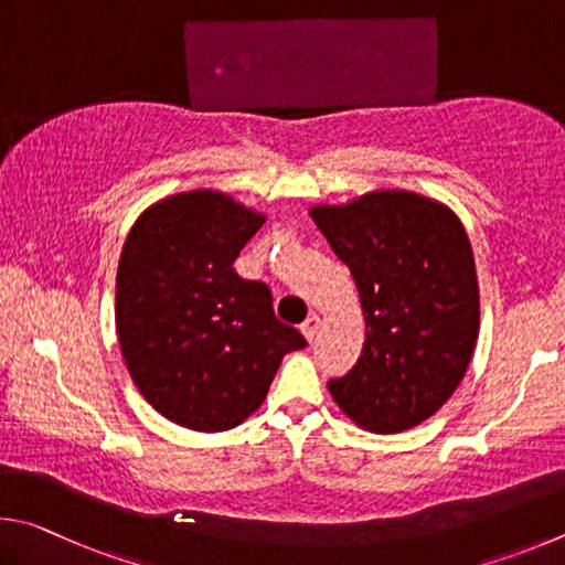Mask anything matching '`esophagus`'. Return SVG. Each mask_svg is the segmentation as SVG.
Wrapping results in <instances>:
<instances>
[{
    "label": "esophagus",
    "instance_id": "1",
    "mask_svg": "<svg viewBox=\"0 0 565 565\" xmlns=\"http://www.w3.org/2000/svg\"><path fill=\"white\" fill-rule=\"evenodd\" d=\"M318 328H320V318L318 315H310V318L300 324V332L305 334V340L312 342L315 334H318Z\"/></svg>",
    "mask_w": 565,
    "mask_h": 565
}]
</instances>
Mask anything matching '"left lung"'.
Here are the masks:
<instances>
[{"instance_id":"8db88e82","label":"left lung","mask_w":565,"mask_h":565,"mask_svg":"<svg viewBox=\"0 0 565 565\" xmlns=\"http://www.w3.org/2000/svg\"><path fill=\"white\" fill-rule=\"evenodd\" d=\"M310 215L350 267L367 322L358 364L328 382L332 399L370 431L417 427L459 387L479 338L467 231L449 207L407 191Z\"/></svg>"}]
</instances>
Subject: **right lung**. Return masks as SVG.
Returning <instances> with one entry per match:
<instances>
[{
	"mask_svg": "<svg viewBox=\"0 0 565 565\" xmlns=\"http://www.w3.org/2000/svg\"><path fill=\"white\" fill-rule=\"evenodd\" d=\"M263 215L215 191L156 203L126 237L116 330L146 402L195 431H225L260 407L282 354L305 338L275 318L270 288L233 270Z\"/></svg>",
	"mask_w": 565,
	"mask_h": 565,
	"instance_id": "right-lung-1",
	"label": "right lung"
}]
</instances>
